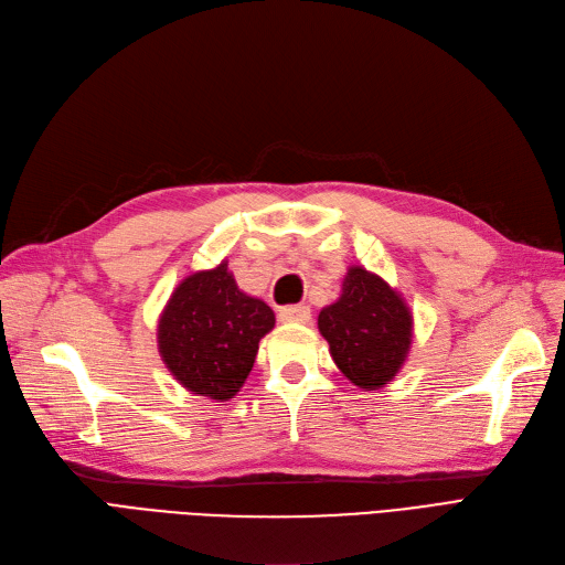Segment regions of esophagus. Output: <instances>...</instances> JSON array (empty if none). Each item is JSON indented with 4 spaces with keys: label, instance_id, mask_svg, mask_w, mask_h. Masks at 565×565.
<instances>
[{
    "label": "esophagus",
    "instance_id": "obj_1",
    "mask_svg": "<svg viewBox=\"0 0 565 565\" xmlns=\"http://www.w3.org/2000/svg\"><path fill=\"white\" fill-rule=\"evenodd\" d=\"M278 320L285 324H308L310 308L308 306H287L278 312Z\"/></svg>",
    "mask_w": 565,
    "mask_h": 565
}]
</instances>
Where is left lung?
<instances>
[{
	"instance_id": "8db88e82",
	"label": "left lung",
	"mask_w": 565,
	"mask_h": 565,
	"mask_svg": "<svg viewBox=\"0 0 565 565\" xmlns=\"http://www.w3.org/2000/svg\"><path fill=\"white\" fill-rule=\"evenodd\" d=\"M320 333L341 373L364 392L390 385L413 343V312L380 276L350 266L335 303L322 308Z\"/></svg>"
}]
</instances>
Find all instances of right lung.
Returning <instances> with one entry per match:
<instances>
[{
  "mask_svg": "<svg viewBox=\"0 0 565 565\" xmlns=\"http://www.w3.org/2000/svg\"><path fill=\"white\" fill-rule=\"evenodd\" d=\"M274 324V310L241 291L222 262L173 289L157 324V348L188 392L230 401L250 375L259 341Z\"/></svg>",
  "mask_w": 565,
  "mask_h": 565,
  "instance_id": "add662e5",
  "label": "right lung"
}]
</instances>
